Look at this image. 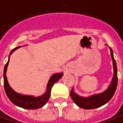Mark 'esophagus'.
<instances>
[{
  "instance_id": "1",
  "label": "esophagus",
  "mask_w": 123,
  "mask_h": 123,
  "mask_svg": "<svg viewBox=\"0 0 123 123\" xmlns=\"http://www.w3.org/2000/svg\"><path fill=\"white\" fill-rule=\"evenodd\" d=\"M65 71L66 73H68V70H67V69H66V70H65Z\"/></svg>"
}]
</instances>
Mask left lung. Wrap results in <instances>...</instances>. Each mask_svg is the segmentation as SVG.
Segmentation results:
<instances>
[{
  "instance_id": "1",
  "label": "left lung",
  "mask_w": 123,
  "mask_h": 123,
  "mask_svg": "<svg viewBox=\"0 0 123 123\" xmlns=\"http://www.w3.org/2000/svg\"><path fill=\"white\" fill-rule=\"evenodd\" d=\"M109 48L111 50V58L112 59V65H113V70H114L113 77L112 78L111 83L109 84L107 88L102 92L95 93L87 97H83L78 95L75 92L74 89L73 87L70 95L73 102L79 108L89 110V109H94V108L101 107L104 104L108 103L114 96L117 87L118 83L117 67L114 58L112 50L111 47H109Z\"/></svg>"
}]
</instances>
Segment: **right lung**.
Masks as SVG:
<instances>
[{
    "label": "right lung",
    "mask_w": 123,
    "mask_h": 123,
    "mask_svg": "<svg viewBox=\"0 0 123 123\" xmlns=\"http://www.w3.org/2000/svg\"><path fill=\"white\" fill-rule=\"evenodd\" d=\"M27 46V44L25 45ZM21 46L15 48L11 51L9 54L8 61L6 63L4 68V74H3V78H4V87L5 90L6 94L8 96L9 99L11 102L13 103L15 105L19 106V107L23 108L25 109H30V110H36L40 108L43 107L47 103L48 100H49L50 96V92L52 87L56 83L59 79L61 78L63 75V73H55L51 76L50 78L48 80V82L46 86V90L42 95L39 96H34L31 95H23L21 93L16 92L15 90L11 88V87L9 85L7 77H6V71L7 67L9 65V60H10V56L12 55V53L15 51L17 49L19 48Z\"/></svg>",
    "instance_id": "add662e5"
}]
</instances>
